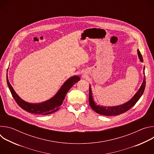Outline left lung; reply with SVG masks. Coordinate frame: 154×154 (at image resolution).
Returning a JSON list of instances; mask_svg holds the SVG:
<instances>
[{"label":"left lung","mask_w":154,"mask_h":154,"mask_svg":"<svg viewBox=\"0 0 154 154\" xmlns=\"http://www.w3.org/2000/svg\"><path fill=\"white\" fill-rule=\"evenodd\" d=\"M138 52V55L140 58V60L143 62V59L142 57V55L141 54V52L139 50H137ZM144 69L145 67L143 68V73L144 74ZM146 86V78L145 75H144V80L142 83V85L138 91L137 92V93L134 95V96L131 98L129 101L127 102L126 103L120 105L118 106H100L99 105H97L93 99V96H92V91L91 89V86L90 85V90H89V103L91 107V108L94 110L97 113L104 115V116H116L119 115L121 114H122L127 111H128L129 109H130L135 104L138 102V100L140 99L141 96L143 95L144 89Z\"/></svg>","instance_id":"8db88e82"}]
</instances>
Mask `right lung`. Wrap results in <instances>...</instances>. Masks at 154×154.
I'll return each mask as SVG.
<instances>
[{"instance_id": "obj_1", "label": "right lung", "mask_w": 154, "mask_h": 154, "mask_svg": "<svg viewBox=\"0 0 154 154\" xmlns=\"http://www.w3.org/2000/svg\"><path fill=\"white\" fill-rule=\"evenodd\" d=\"M80 80V77L77 75L71 77L64 83L57 94L49 100L39 103H31L24 101L16 94L9 82L8 77H7V85L10 92L18 105L29 113L42 115H49L58 110L68 91Z\"/></svg>"}]
</instances>
